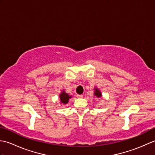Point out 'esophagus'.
Listing matches in <instances>:
<instances>
[{
  "instance_id": "1",
  "label": "esophagus",
  "mask_w": 155,
  "mask_h": 155,
  "mask_svg": "<svg viewBox=\"0 0 155 155\" xmlns=\"http://www.w3.org/2000/svg\"><path fill=\"white\" fill-rule=\"evenodd\" d=\"M83 94H77V98H83Z\"/></svg>"
}]
</instances>
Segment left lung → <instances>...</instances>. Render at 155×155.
Returning a JSON list of instances; mask_svg holds the SVG:
<instances>
[{
  "mask_svg": "<svg viewBox=\"0 0 155 155\" xmlns=\"http://www.w3.org/2000/svg\"><path fill=\"white\" fill-rule=\"evenodd\" d=\"M94 95H95V96H96L97 98H99L101 97V92L97 89V88H95Z\"/></svg>",
  "mask_w": 155,
  "mask_h": 155,
  "instance_id": "left-lung-1",
  "label": "left lung"
}]
</instances>
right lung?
I'll return each mask as SVG.
<instances>
[{
    "mask_svg": "<svg viewBox=\"0 0 155 155\" xmlns=\"http://www.w3.org/2000/svg\"><path fill=\"white\" fill-rule=\"evenodd\" d=\"M71 98V97L69 96L67 93H66L64 91L60 94V100H61V102L62 103L67 104V103H68L69 98Z\"/></svg>",
    "mask_w": 155,
    "mask_h": 155,
    "instance_id": "1",
    "label": "right lung"
}]
</instances>
